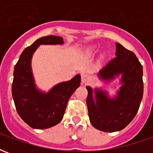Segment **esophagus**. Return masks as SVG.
Here are the masks:
<instances>
[{
    "label": "esophagus",
    "mask_w": 153,
    "mask_h": 153,
    "mask_svg": "<svg viewBox=\"0 0 153 153\" xmlns=\"http://www.w3.org/2000/svg\"><path fill=\"white\" fill-rule=\"evenodd\" d=\"M81 79H82V82H83V83H85L88 81V79H89V77H88V75L86 74H82V77H81Z\"/></svg>",
    "instance_id": "obj_1"
}]
</instances>
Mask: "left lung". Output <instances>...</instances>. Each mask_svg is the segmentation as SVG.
Masks as SVG:
<instances>
[{
    "instance_id": "8db88e82",
    "label": "left lung",
    "mask_w": 153,
    "mask_h": 153,
    "mask_svg": "<svg viewBox=\"0 0 153 153\" xmlns=\"http://www.w3.org/2000/svg\"><path fill=\"white\" fill-rule=\"evenodd\" d=\"M115 58L100 70L102 80L110 81L121 74L120 88L115 98H110L106 91L96 88L95 102L93 89L88 90L87 106L91 124L94 128L104 132L121 130L134 118L143 94V66L131 51L121 44L115 43Z\"/></svg>"
}]
</instances>
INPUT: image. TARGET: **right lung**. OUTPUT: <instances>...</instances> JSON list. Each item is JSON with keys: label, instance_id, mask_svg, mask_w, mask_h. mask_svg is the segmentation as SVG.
Returning a JSON list of instances; mask_svg holds the SVG:
<instances>
[{"label": "right lung", "instance_id": "add662e5", "mask_svg": "<svg viewBox=\"0 0 153 153\" xmlns=\"http://www.w3.org/2000/svg\"><path fill=\"white\" fill-rule=\"evenodd\" d=\"M63 43L61 37L51 35L39 38L25 48L15 65L12 96L18 114L32 128L42 129L59 124L70 97L80 85L81 77L77 74L70 81L58 83L47 93L36 88L31 69L33 52L39 45Z\"/></svg>", "mask_w": 153, "mask_h": 153}]
</instances>
